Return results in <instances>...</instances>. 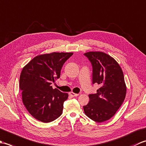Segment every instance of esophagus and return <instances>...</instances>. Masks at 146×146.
<instances>
[{
	"label": "esophagus",
	"mask_w": 146,
	"mask_h": 146,
	"mask_svg": "<svg viewBox=\"0 0 146 146\" xmlns=\"http://www.w3.org/2000/svg\"><path fill=\"white\" fill-rule=\"evenodd\" d=\"M69 95L71 96V97H77V96H78V94H75V93H73V92H70V94H69Z\"/></svg>",
	"instance_id": "esophagus-1"
}]
</instances>
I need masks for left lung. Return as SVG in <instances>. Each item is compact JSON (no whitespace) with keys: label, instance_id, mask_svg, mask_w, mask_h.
Listing matches in <instances>:
<instances>
[{"label":"left lung","instance_id":"left-lung-1","mask_svg":"<svg viewBox=\"0 0 146 146\" xmlns=\"http://www.w3.org/2000/svg\"><path fill=\"white\" fill-rule=\"evenodd\" d=\"M93 67V83L100 85L95 94L88 95L83 106L85 113L95 122H103L116 113L126 95L127 87L122 68L113 58L101 51L84 54Z\"/></svg>","mask_w":146,"mask_h":146}]
</instances>
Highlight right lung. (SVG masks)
Segmentation results:
<instances>
[{"label":"right lung","mask_w":146,"mask_h":146,"mask_svg":"<svg viewBox=\"0 0 146 146\" xmlns=\"http://www.w3.org/2000/svg\"><path fill=\"white\" fill-rule=\"evenodd\" d=\"M73 52H56L37 56L21 71L19 88L26 109L39 121L48 123L63 112L68 94L53 89L51 84L60 78L64 62Z\"/></svg>","instance_id":"1"}]
</instances>
